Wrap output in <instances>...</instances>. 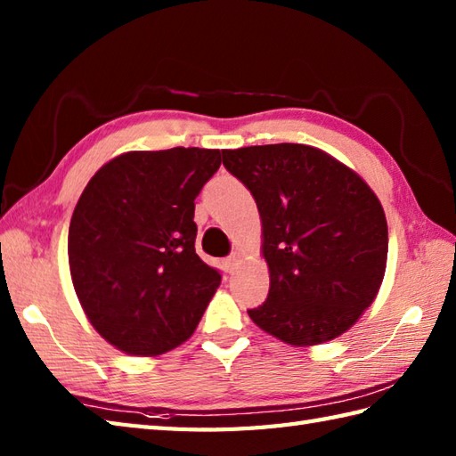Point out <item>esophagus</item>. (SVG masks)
Returning <instances> with one entry per match:
<instances>
[{"label":"esophagus","instance_id":"obj_1","mask_svg":"<svg viewBox=\"0 0 456 456\" xmlns=\"http://www.w3.org/2000/svg\"><path fill=\"white\" fill-rule=\"evenodd\" d=\"M237 265H239V258L233 255V256H229V258H225V270L229 274H233V270L237 268Z\"/></svg>","mask_w":456,"mask_h":456}]
</instances>
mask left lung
<instances>
[{"label":"left lung","mask_w":456,"mask_h":456,"mask_svg":"<svg viewBox=\"0 0 456 456\" xmlns=\"http://www.w3.org/2000/svg\"><path fill=\"white\" fill-rule=\"evenodd\" d=\"M263 221L270 289L253 322L280 341L319 345L351 329L380 289L388 223L376 193L343 162L296 142L221 151Z\"/></svg>","instance_id":"obj_1"}]
</instances>
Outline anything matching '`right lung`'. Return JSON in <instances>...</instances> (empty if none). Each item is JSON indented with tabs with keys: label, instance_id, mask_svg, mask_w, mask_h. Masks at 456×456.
Listing matches in <instances>:
<instances>
[{
	"label": "right lung",
	"instance_id": "right-lung-1",
	"mask_svg": "<svg viewBox=\"0 0 456 456\" xmlns=\"http://www.w3.org/2000/svg\"><path fill=\"white\" fill-rule=\"evenodd\" d=\"M221 152L133 151L94 174L68 231L80 304L105 341L157 356L196 331L221 274L196 255L193 209Z\"/></svg>",
	"mask_w": 456,
	"mask_h": 456
}]
</instances>
